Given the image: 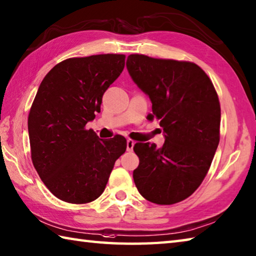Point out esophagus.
Wrapping results in <instances>:
<instances>
[{"instance_id":"obj_1","label":"esophagus","mask_w":256,"mask_h":256,"mask_svg":"<svg viewBox=\"0 0 256 256\" xmlns=\"http://www.w3.org/2000/svg\"><path fill=\"white\" fill-rule=\"evenodd\" d=\"M134 144H136V142H134L133 140H131V138H128V140L126 141V150L128 151H132Z\"/></svg>"}]
</instances>
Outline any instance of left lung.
Masks as SVG:
<instances>
[{
	"label": "left lung",
	"mask_w": 256,
	"mask_h": 256,
	"mask_svg": "<svg viewBox=\"0 0 256 256\" xmlns=\"http://www.w3.org/2000/svg\"><path fill=\"white\" fill-rule=\"evenodd\" d=\"M130 76L148 96L160 120L164 143H136L140 159L133 171L136 188L146 200L172 205L196 192L220 143V105L212 80L196 64L130 54Z\"/></svg>",
	"instance_id": "left-lung-1"
}]
</instances>
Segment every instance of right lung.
<instances>
[{"instance_id":"add662e5","label":"right lung","mask_w":256,"mask_h":256,"mask_svg":"<svg viewBox=\"0 0 256 256\" xmlns=\"http://www.w3.org/2000/svg\"><path fill=\"white\" fill-rule=\"evenodd\" d=\"M125 66L124 54L69 58L51 69L32 103L28 130L31 159L60 200L86 204L103 194L126 138L103 140L85 125L100 112L106 90Z\"/></svg>"}]
</instances>
